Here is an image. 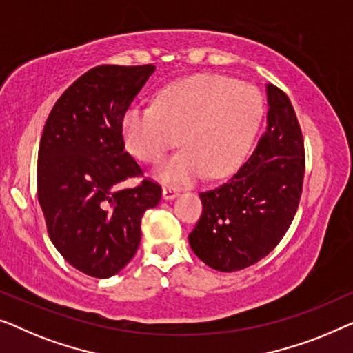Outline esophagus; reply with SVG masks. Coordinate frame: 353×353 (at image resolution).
<instances>
[{"label": "esophagus", "mask_w": 353, "mask_h": 353, "mask_svg": "<svg viewBox=\"0 0 353 353\" xmlns=\"http://www.w3.org/2000/svg\"><path fill=\"white\" fill-rule=\"evenodd\" d=\"M177 193L179 190L174 187H170V185L163 187V198H165V200H172V198L177 196Z\"/></svg>", "instance_id": "34e87169"}]
</instances>
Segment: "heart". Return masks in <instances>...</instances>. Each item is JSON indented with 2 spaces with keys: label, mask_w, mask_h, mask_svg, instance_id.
<instances>
[{
  "label": "heart",
  "mask_w": 353,
  "mask_h": 353,
  "mask_svg": "<svg viewBox=\"0 0 353 353\" xmlns=\"http://www.w3.org/2000/svg\"><path fill=\"white\" fill-rule=\"evenodd\" d=\"M264 102L250 84L222 75L179 79L158 94L157 105L131 107L123 118L128 150L143 163H158L168 150H185L160 168L165 181L190 183L201 176L232 174L250 152Z\"/></svg>",
  "instance_id": "heart-1"
}]
</instances>
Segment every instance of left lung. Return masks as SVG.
<instances>
[{
  "mask_svg": "<svg viewBox=\"0 0 353 353\" xmlns=\"http://www.w3.org/2000/svg\"><path fill=\"white\" fill-rule=\"evenodd\" d=\"M267 129L228 181L200 192L203 212L188 235L195 254L219 272L246 269L285 236L299 206L304 137L285 92L267 84Z\"/></svg>",
  "mask_w": 353,
  "mask_h": 353,
  "instance_id": "8db88e82",
  "label": "left lung"
}]
</instances>
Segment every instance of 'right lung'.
<instances>
[{
  "mask_svg": "<svg viewBox=\"0 0 353 353\" xmlns=\"http://www.w3.org/2000/svg\"><path fill=\"white\" fill-rule=\"evenodd\" d=\"M155 65H99L70 84L49 113L38 150V201L68 264L94 278L115 275L136 254L143 212L161 185L141 177L125 150L123 118Z\"/></svg>",
  "mask_w": 353,
  "mask_h": 353,
  "instance_id": "right-lung-1",
  "label": "right lung"
}]
</instances>
